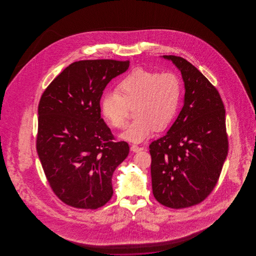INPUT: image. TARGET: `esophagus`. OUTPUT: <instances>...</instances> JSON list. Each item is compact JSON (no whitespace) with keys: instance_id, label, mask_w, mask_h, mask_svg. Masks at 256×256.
Wrapping results in <instances>:
<instances>
[{"instance_id":"34e87169","label":"esophagus","mask_w":256,"mask_h":256,"mask_svg":"<svg viewBox=\"0 0 256 256\" xmlns=\"http://www.w3.org/2000/svg\"><path fill=\"white\" fill-rule=\"evenodd\" d=\"M130 150H132V152H140V151H142V150H144V147L138 146H136V144H132V146H130Z\"/></svg>"}]
</instances>
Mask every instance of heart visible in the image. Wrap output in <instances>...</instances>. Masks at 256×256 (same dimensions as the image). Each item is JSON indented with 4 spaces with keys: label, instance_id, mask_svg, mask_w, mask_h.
Listing matches in <instances>:
<instances>
[{
    "label": "heart",
    "instance_id": "1",
    "mask_svg": "<svg viewBox=\"0 0 256 256\" xmlns=\"http://www.w3.org/2000/svg\"><path fill=\"white\" fill-rule=\"evenodd\" d=\"M115 92L106 93L100 110L110 126L122 129L129 110L134 106V120L120 137L141 142L154 130H163L171 124L181 98V82L174 73L136 68L120 80Z\"/></svg>",
    "mask_w": 256,
    "mask_h": 256
}]
</instances>
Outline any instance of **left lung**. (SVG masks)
I'll list each match as a JSON object with an SVG mask.
<instances>
[{
    "label": "left lung",
    "mask_w": 256,
    "mask_h": 256,
    "mask_svg": "<svg viewBox=\"0 0 256 256\" xmlns=\"http://www.w3.org/2000/svg\"><path fill=\"white\" fill-rule=\"evenodd\" d=\"M163 58L181 72L185 96L168 134L149 146L152 194L166 207L184 208L203 202L217 184L228 154L225 109L196 66L181 56Z\"/></svg>",
    "instance_id": "1"
}]
</instances>
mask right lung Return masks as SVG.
Here are the masks:
<instances>
[{
  "label": "right lung",
  "mask_w": 256,
  "mask_h": 256,
  "mask_svg": "<svg viewBox=\"0 0 256 256\" xmlns=\"http://www.w3.org/2000/svg\"><path fill=\"white\" fill-rule=\"evenodd\" d=\"M130 62L80 60L66 66L44 92L38 105L36 150L52 190L76 208L96 210L114 194L112 178L129 154L100 118V102Z\"/></svg>",
  "instance_id": "right-lung-1"
}]
</instances>
